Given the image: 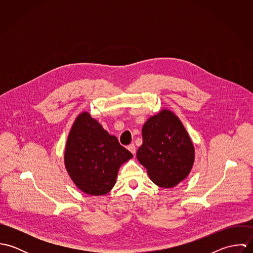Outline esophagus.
Wrapping results in <instances>:
<instances>
[{
    "label": "esophagus",
    "instance_id": "34e87169",
    "mask_svg": "<svg viewBox=\"0 0 253 253\" xmlns=\"http://www.w3.org/2000/svg\"><path fill=\"white\" fill-rule=\"evenodd\" d=\"M127 149H128V150H129V152H130V153H132L133 155H134V154H135V152H136V147H135V145L134 144L128 145V146H127Z\"/></svg>",
    "mask_w": 253,
    "mask_h": 253
}]
</instances>
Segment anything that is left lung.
<instances>
[{
    "mask_svg": "<svg viewBox=\"0 0 253 253\" xmlns=\"http://www.w3.org/2000/svg\"><path fill=\"white\" fill-rule=\"evenodd\" d=\"M136 157L156 185L171 188L190 173L195 149L180 120L169 110L148 119Z\"/></svg>",
    "mask_w": 253,
    "mask_h": 253,
    "instance_id": "1",
    "label": "left lung"
}]
</instances>
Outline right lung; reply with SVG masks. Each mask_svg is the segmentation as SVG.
Here are the masks:
<instances>
[{"mask_svg": "<svg viewBox=\"0 0 253 253\" xmlns=\"http://www.w3.org/2000/svg\"><path fill=\"white\" fill-rule=\"evenodd\" d=\"M131 158L132 154L87 112L77 117L67 139L64 163L80 190L92 196L107 194L121 165Z\"/></svg>", "mask_w": 253, "mask_h": 253, "instance_id": "1", "label": "right lung"}]
</instances>
